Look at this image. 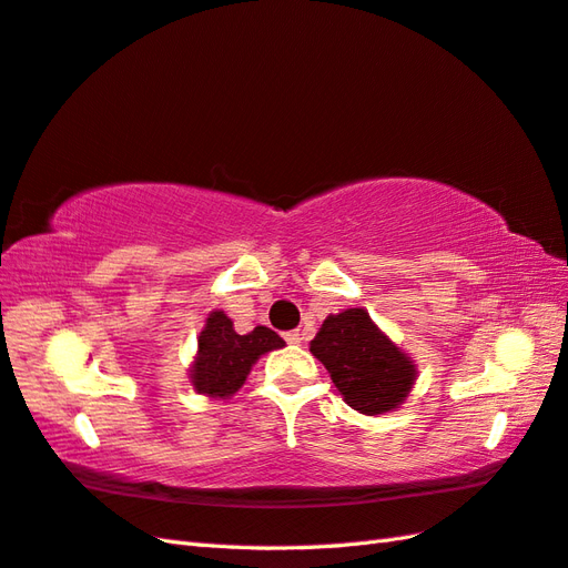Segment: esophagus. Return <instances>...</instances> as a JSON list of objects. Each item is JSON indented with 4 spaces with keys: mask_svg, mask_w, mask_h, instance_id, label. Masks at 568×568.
I'll return each instance as SVG.
<instances>
[{
    "mask_svg": "<svg viewBox=\"0 0 568 568\" xmlns=\"http://www.w3.org/2000/svg\"><path fill=\"white\" fill-rule=\"evenodd\" d=\"M285 341H287V344L297 346V344H302V334H300V332H287V334H285Z\"/></svg>",
    "mask_w": 568,
    "mask_h": 568,
    "instance_id": "1",
    "label": "esophagus"
}]
</instances>
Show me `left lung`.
<instances>
[{"label": "left lung", "instance_id": "1", "mask_svg": "<svg viewBox=\"0 0 568 568\" xmlns=\"http://www.w3.org/2000/svg\"><path fill=\"white\" fill-rule=\"evenodd\" d=\"M310 351L324 363L344 402L365 416L399 408L418 375L414 361L361 307L328 314Z\"/></svg>", "mask_w": 568, "mask_h": 568}]
</instances>
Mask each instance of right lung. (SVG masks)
<instances>
[{
  "label": "right lung",
  "mask_w": 568,
  "mask_h": 568,
  "mask_svg": "<svg viewBox=\"0 0 568 568\" xmlns=\"http://www.w3.org/2000/svg\"><path fill=\"white\" fill-rule=\"evenodd\" d=\"M285 341L268 326H256L248 334H236L232 320L215 310L207 314L197 353L191 365V385L197 394L213 399H230L246 382L252 365L263 353L283 348Z\"/></svg>",
  "instance_id": "1"
}]
</instances>
